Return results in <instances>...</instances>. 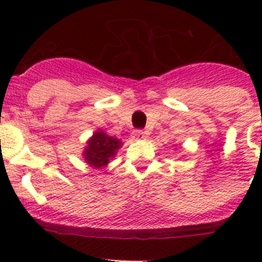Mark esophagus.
<instances>
[{
    "label": "esophagus",
    "mask_w": 262,
    "mask_h": 262,
    "mask_svg": "<svg viewBox=\"0 0 262 262\" xmlns=\"http://www.w3.org/2000/svg\"><path fill=\"white\" fill-rule=\"evenodd\" d=\"M133 139L134 140H145L147 139V133L143 131V129H136L133 133Z\"/></svg>",
    "instance_id": "34e87169"
}]
</instances>
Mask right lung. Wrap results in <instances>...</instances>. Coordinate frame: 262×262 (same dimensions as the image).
Segmentation results:
<instances>
[{
  "label": "right lung",
  "mask_w": 262,
  "mask_h": 262,
  "mask_svg": "<svg viewBox=\"0 0 262 262\" xmlns=\"http://www.w3.org/2000/svg\"><path fill=\"white\" fill-rule=\"evenodd\" d=\"M123 145L119 139L110 136L103 129H97L88 139L86 145L82 151L85 163L94 169H103L113 157L118 154V149Z\"/></svg>",
  "instance_id": "right-lung-1"
}]
</instances>
